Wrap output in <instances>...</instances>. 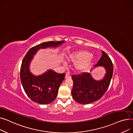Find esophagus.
<instances>
[{"instance_id":"obj_1","label":"esophagus","mask_w":133,"mask_h":133,"mask_svg":"<svg viewBox=\"0 0 133 133\" xmlns=\"http://www.w3.org/2000/svg\"><path fill=\"white\" fill-rule=\"evenodd\" d=\"M71 78V75L69 74V72H67L66 74V75H65V79H67V78Z\"/></svg>"}]
</instances>
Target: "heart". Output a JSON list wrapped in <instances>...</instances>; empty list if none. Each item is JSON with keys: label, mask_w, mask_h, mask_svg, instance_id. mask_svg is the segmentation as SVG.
Instances as JSON below:
<instances>
[{"label": "heart", "mask_w": 133, "mask_h": 133, "mask_svg": "<svg viewBox=\"0 0 133 133\" xmlns=\"http://www.w3.org/2000/svg\"><path fill=\"white\" fill-rule=\"evenodd\" d=\"M68 59L72 61H76L74 67L76 70L83 71L91 65L92 56L86 51H79L74 52L68 56Z\"/></svg>", "instance_id": "1"}]
</instances>
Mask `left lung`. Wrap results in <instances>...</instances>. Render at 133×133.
<instances>
[{
	"instance_id": "8db88e82",
	"label": "left lung",
	"mask_w": 133,
	"mask_h": 133,
	"mask_svg": "<svg viewBox=\"0 0 133 133\" xmlns=\"http://www.w3.org/2000/svg\"><path fill=\"white\" fill-rule=\"evenodd\" d=\"M101 58L94 66H103L106 73L100 81L95 80L89 73L73 75V86L72 94L74 100L81 104H89L99 100L108 89L113 73L112 61L106 53L102 51Z\"/></svg>"
}]
</instances>
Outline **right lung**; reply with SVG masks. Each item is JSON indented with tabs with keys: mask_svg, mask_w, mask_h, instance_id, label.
Segmentation results:
<instances>
[{
	"mask_svg": "<svg viewBox=\"0 0 133 133\" xmlns=\"http://www.w3.org/2000/svg\"><path fill=\"white\" fill-rule=\"evenodd\" d=\"M64 41H48L32 47L24 57L20 67V76L25 92L34 102L46 104L51 103L57 97L59 88L65 79V74H59L53 70L34 76L29 70V65L33 55L41 48L57 47Z\"/></svg>",
	"mask_w": 133,
	"mask_h": 133,
	"instance_id": "add662e5",
	"label": "right lung"
}]
</instances>
